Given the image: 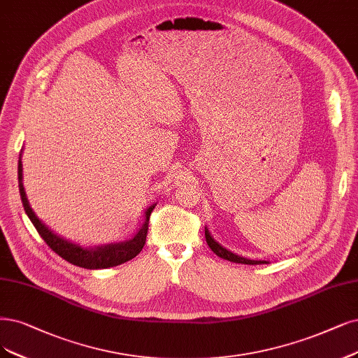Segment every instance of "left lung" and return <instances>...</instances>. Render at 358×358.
I'll return each mask as SVG.
<instances>
[{
	"label": "left lung",
	"mask_w": 358,
	"mask_h": 358,
	"mask_svg": "<svg viewBox=\"0 0 358 358\" xmlns=\"http://www.w3.org/2000/svg\"><path fill=\"white\" fill-rule=\"evenodd\" d=\"M205 239H206L208 246L213 249V252L215 255H218L220 258H222V259H227V261L237 262V264H249V266H257V264H264V262L267 264V261H254V259H248V258H243L241 255L233 254L231 250L226 249L224 246H221L217 241H214V237L210 236V233H209V230L206 227H205Z\"/></svg>",
	"instance_id": "obj_1"
}]
</instances>
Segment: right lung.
Instances as JSON below:
<instances>
[{"mask_svg": "<svg viewBox=\"0 0 358 358\" xmlns=\"http://www.w3.org/2000/svg\"><path fill=\"white\" fill-rule=\"evenodd\" d=\"M22 159L19 157V166H17V177H19V192L22 197V203L24 208L26 215L29 217L32 221L34 227L39 233V236L43 237L44 242L55 250V252L66 259L68 262L73 264V266L83 267L87 270H99V268H109V267H116L121 266V264L132 259L140 254V250L143 249L145 243V236H148L149 230V218L152 210L155 209V205H150L144 213V222L141 229L137 231V234L132 237L131 241L125 242H119V243H109V245H99V246H90V248H83L79 246L64 237L56 234L52 230H50L45 224L39 220L34 209L29 205L28 197H26V192L22 182Z\"/></svg>", "mask_w": 358, "mask_h": 358, "instance_id": "1", "label": "right lung"}]
</instances>
